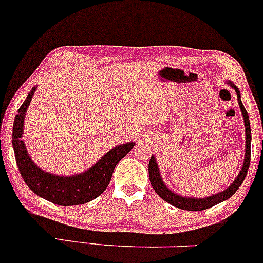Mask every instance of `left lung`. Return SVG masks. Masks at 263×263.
<instances>
[{
  "instance_id": "1",
  "label": "left lung",
  "mask_w": 263,
  "mask_h": 263,
  "mask_svg": "<svg viewBox=\"0 0 263 263\" xmlns=\"http://www.w3.org/2000/svg\"><path fill=\"white\" fill-rule=\"evenodd\" d=\"M229 85L236 91L237 93V101L239 108H241L242 116H243V123H245V132H246V154H245V161L242 164V168L237 175V177L235 178L232 183L227 187L224 191H221L213 196H209V197L204 198H193V197H184V196H180L177 193L172 192L171 190L167 189L166 184L163 183L162 177H161L160 170H158V164L156 162L155 156H151L148 163V175H149V182H151L152 187L160 196L162 200L168 202L172 206L177 207V209L186 210V211H202V210L210 209V207L215 206V204L220 203L229 200L231 196L233 195L237 190L239 189L242 182H243L245 177H246L247 171H249L250 167V161H251V126H250V118L249 114L243 107V103L241 101V93H239V89L236 87L235 83L229 81Z\"/></svg>"
}]
</instances>
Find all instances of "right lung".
Here are the masks:
<instances>
[{
	"instance_id": "add662e5",
	"label": "right lung",
	"mask_w": 263,
	"mask_h": 263,
	"mask_svg": "<svg viewBox=\"0 0 263 263\" xmlns=\"http://www.w3.org/2000/svg\"><path fill=\"white\" fill-rule=\"evenodd\" d=\"M37 87L31 89L25 102L14 117L12 131V146L17 167L22 178L32 191L40 197L60 204V206H76L95 200L107 189L116 164L134 148L135 143L128 142L116 146L103 155L87 171L73 176L52 175L40 168L31 160L25 142L24 134L25 115Z\"/></svg>"
}]
</instances>
